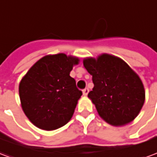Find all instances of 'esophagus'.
<instances>
[{"label": "esophagus", "mask_w": 157, "mask_h": 157, "mask_svg": "<svg viewBox=\"0 0 157 157\" xmlns=\"http://www.w3.org/2000/svg\"><path fill=\"white\" fill-rule=\"evenodd\" d=\"M88 93H89V89H88V88H85V89H83V95H87V94H88Z\"/></svg>", "instance_id": "1"}]
</instances>
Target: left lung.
Masks as SVG:
<instances>
[{"instance_id": "obj_1", "label": "left lung", "mask_w": 157, "mask_h": 157, "mask_svg": "<svg viewBox=\"0 0 157 157\" xmlns=\"http://www.w3.org/2000/svg\"><path fill=\"white\" fill-rule=\"evenodd\" d=\"M83 66L94 83L88 97L100 117L115 126L133 121L144 105L145 90L130 66L120 58L105 53L97 59H84Z\"/></svg>"}]
</instances>
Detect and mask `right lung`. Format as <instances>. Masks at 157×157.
<instances>
[{"label": "right lung", "mask_w": 157, "mask_h": 157, "mask_svg": "<svg viewBox=\"0 0 157 157\" xmlns=\"http://www.w3.org/2000/svg\"><path fill=\"white\" fill-rule=\"evenodd\" d=\"M79 59L64 53L48 55L36 62L19 84L21 107L34 125L46 130L70 121L83 93L70 77Z\"/></svg>", "instance_id": "add662e5"}]
</instances>
